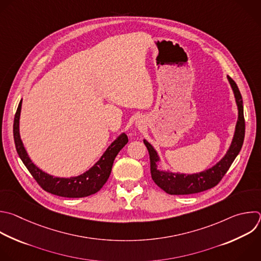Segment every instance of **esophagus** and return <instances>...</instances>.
Returning <instances> with one entry per match:
<instances>
[{"label": "esophagus", "instance_id": "34e87169", "mask_svg": "<svg viewBox=\"0 0 261 261\" xmlns=\"http://www.w3.org/2000/svg\"><path fill=\"white\" fill-rule=\"evenodd\" d=\"M135 126H136L138 129H142V128L144 127V121H142L141 119H138V120H136Z\"/></svg>", "mask_w": 261, "mask_h": 261}]
</instances>
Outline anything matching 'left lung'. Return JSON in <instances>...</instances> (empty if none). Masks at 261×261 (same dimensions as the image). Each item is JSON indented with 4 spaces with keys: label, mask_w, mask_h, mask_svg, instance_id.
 I'll return each instance as SVG.
<instances>
[{
    "label": "left lung",
    "mask_w": 261,
    "mask_h": 261,
    "mask_svg": "<svg viewBox=\"0 0 261 261\" xmlns=\"http://www.w3.org/2000/svg\"><path fill=\"white\" fill-rule=\"evenodd\" d=\"M227 80L231 86L236 102L238 106V121L236 125V130L233 134L232 141L229 148L227 149L224 156L213 167L200 172L196 174H180V173H172L169 171H163L158 169V162L160 158L158 152L152 147V145L143 140L145 146L147 147L150 160V174L154 184L161 188L164 192L169 195H191L197 194L209 189L214 188L225 175V173L229 169L230 165L234 161L236 156L239 154L245 137V119L243 110V99L240 90L236 82L227 75Z\"/></svg>",
    "instance_id": "obj_1"
}]
</instances>
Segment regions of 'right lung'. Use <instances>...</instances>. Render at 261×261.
I'll use <instances>...</instances> for the list:
<instances>
[{
	"label": "right lung",
	"mask_w": 261,
	"mask_h": 261,
	"mask_svg": "<svg viewBox=\"0 0 261 261\" xmlns=\"http://www.w3.org/2000/svg\"><path fill=\"white\" fill-rule=\"evenodd\" d=\"M22 99L20 100L13 124V136L15 147L19 158L24 166L28 168L32 176L39 184V186L46 192L64 198H84L97 193L108 181L115 158L119 151L127 144L128 137L125 133H122L105 151L99 161L88 171L83 174L69 177L60 178L47 174L39 169L30 159L19 134V118L21 112Z\"/></svg>",
	"instance_id": "1"
}]
</instances>
